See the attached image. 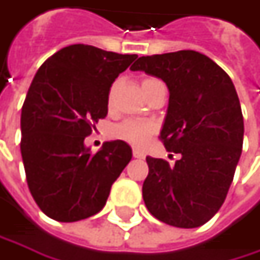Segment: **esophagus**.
<instances>
[{
  "mask_svg": "<svg viewBox=\"0 0 260 260\" xmlns=\"http://www.w3.org/2000/svg\"><path fill=\"white\" fill-rule=\"evenodd\" d=\"M132 154H134V157H137V159H143L146 154L144 152H141L140 149H132Z\"/></svg>",
  "mask_w": 260,
  "mask_h": 260,
  "instance_id": "esophagus-1",
  "label": "esophagus"
}]
</instances>
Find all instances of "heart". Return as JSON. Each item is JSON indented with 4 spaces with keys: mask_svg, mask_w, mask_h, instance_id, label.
<instances>
[{
    "mask_svg": "<svg viewBox=\"0 0 260 260\" xmlns=\"http://www.w3.org/2000/svg\"><path fill=\"white\" fill-rule=\"evenodd\" d=\"M157 82V79L153 77H147L143 80V87L150 84V83ZM110 100H111V95H110ZM156 126L152 122H147V120H135V119H126L120 123H117L114 128H113V135L114 138H119V140H123L126 143H129L132 146H137V147H141L144 146L150 137L154 134Z\"/></svg>",
    "mask_w": 260,
    "mask_h": 260,
    "instance_id": "1",
    "label": "heart"
}]
</instances>
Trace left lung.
Here are the masks:
<instances>
[{"mask_svg":"<svg viewBox=\"0 0 260 260\" xmlns=\"http://www.w3.org/2000/svg\"><path fill=\"white\" fill-rule=\"evenodd\" d=\"M132 71L162 79L170 103L160 141L180 154L174 167L147 156V210L160 222L198 228L222 207L243 150L244 120L231 77L195 50L141 56Z\"/></svg>","mask_w":260,"mask_h":260,"instance_id":"8db88e82","label":"left lung"}]
</instances>
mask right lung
<instances>
[{
  "label": "right lung",
  "instance_id": "obj_1",
  "mask_svg": "<svg viewBox=\"0 0 260 260\" xmlns=\"http://www.w3.org/2000/svg\"><path fill=\"white\" fill-rule=\"evenodd\" d=\"M137 55L73 44L37 71L20 116V153L29 192L40 210L58 222L100 213L132 157L122 140L90 153L84 138L108 113L113 82Z\"/></svg>",
  "mask_w": 260,
  "mask_h": 260
}]
</instances>
